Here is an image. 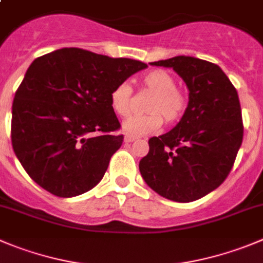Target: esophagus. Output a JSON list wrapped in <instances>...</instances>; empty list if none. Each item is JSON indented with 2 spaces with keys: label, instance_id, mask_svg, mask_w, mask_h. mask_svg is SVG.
<instances>
[{
  "label": "esophagus",
  "instance_id": "1",
  "mask_svg": "<svg viewBox=\"0 0 263 263\" xmlns=\"http://www.w3.org/2000/svg\"><path fill=\"white\" fill-rule=\"evenodd\" d=\"M135 140H136V137L135 136H131V135H126V136H124V143H132V141H135Z\"/></svg>",
  "mask_w": 263,
  "mask_h": 263
}]
</instances>
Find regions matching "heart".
Wrapping results in <instances>:
<instances>
[{
	"label": "heart",
	"instance_id": "obj_1",
	"mask_svg": "<svg viewBox=\"0 0 263 263\" xmlns=\"http://www.w3.org/2000/svg\"><path fill=\"white\" fill-rule=\"evenodd\" d=\"M143 84L149 90L145 110L148 114L134 115L122 123V129L131 136H143L157 131L165 119L166 123H174L183 115L187 107V97L175 87V79L163 70H152L143 76ZM134 90L129 83L122 82L115 85L110 93V105L115 114L127 117L131 112Z\"/></svg>",
	"mask_w": 263,
	"mask_h": 263
}]
</instances>
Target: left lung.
<instances>
[{
  "instance_id": "8db88e82",
  "label": "left lung",
  "mask_w": 263,
  "mask_h": 263,
  "mask_svg": "<svg viewBox=\"0 0 263 263\" xmlns=\"http://www.w3.org/2000/svg\"><path fill=\"white\" fill-rule=\"evenodd\" d=\"M173 68L190 90L187 109L167 134L149 140L141 176L162 197L191 202L224 181L242 143L239 96L222 68L187 55L152 62Z\"/></svg>"
}]
</instances>
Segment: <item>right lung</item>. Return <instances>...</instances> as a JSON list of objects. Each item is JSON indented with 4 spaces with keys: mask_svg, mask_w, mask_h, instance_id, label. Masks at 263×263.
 Returning a JSON list of instances; mask_svg holds the SVG:
<instances>
[{
    "mask_svg": "<svg viewBox=\"0 0 263 263\" xmlns=\"http://www.w3.org/2000/svg\"><path fill=\"white\" fill-rule=\"evenodd\" d=\"M148 66L63 48L29 65L13 102L11 143L32 180L58 197L100 183L123 143L110 105L115 85Z\"/></svg>",
    "mask_w": 263,
    "mask_h": 263,
    "instance_id": "add662e5",
    "label": "right lung"
}]
</instances>
